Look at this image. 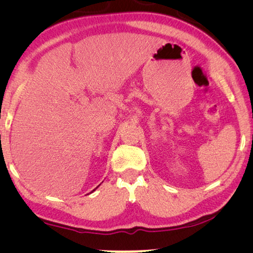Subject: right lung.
I'll return each mask as SVG.
<instances>
[{
    "label": "right lung",
    "mask_w": 253,
    "mask_h": 253,
    "mask_svg": "<svg viewBox=\"0 0 253 253\" xmlns=\"http://www.w3.org/2000/svg\"><path fill=\"white\" fill-rule=\"evenodd\" d=\"M93 191H94V190H93Z\"/></svg>",
    "instance_id": "obj_1"
}]
</instances>
